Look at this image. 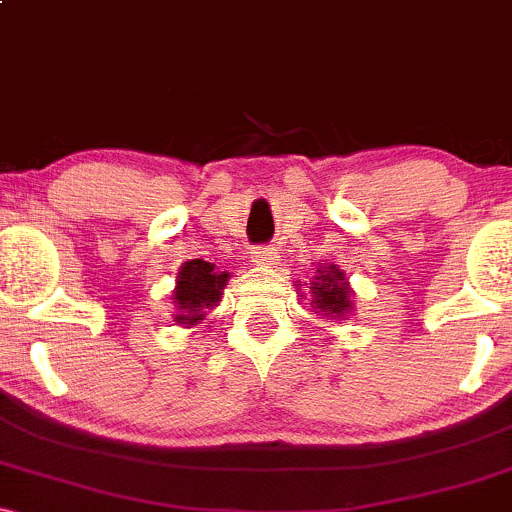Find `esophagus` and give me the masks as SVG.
<instances>
[{"mask_svg": "<svg viewBox=\"0 0 512 512\" xmlns=\"http://www.w3.org/2000/svg\"><path fill=\"white\" fill-rule=\"evenodd\" d=\"M252 262L260 264V267H269L276 262V248L272 245H262V248L252 250Z\"/></svg>", "mask_w": 512, "mask_h": 512, "instance_id": "obj_1", "label": "esophagus"}]
</instances>
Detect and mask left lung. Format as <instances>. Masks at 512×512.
Instances as JSON below:
<instances>
[{"label":"left lung","mask_w":512,"mask_h":512,"mask_svg":"<svg viewBox=\"0 0 512 512\" xmlns=\"http://www.w3.org/2000/svg\"><path fill=\"white\" fill-rule=\"evenodd\" d=\"M310 305L327 320H342L346 313H351L354 301L349 281L337 264H317V274L310 284Z\"/></svg>","instance_id":"left-lung-1"}]
</instances>
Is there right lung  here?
<instances>
[{"label":"right lung","mask_w":512,"mask_h":512,"mask_svg":"<svg viewBox=\"0 0 512 512\" xmlns=\"http://www.w3.org/2000/svg\"><path fill=\"white\" fill-rule=\"evenodd\" d=\"M228 279H231V274L219 272L211 262L190 260L182 264L173 291V303L178 310L175 322L185 327L202 322L209 310L219 305L221 291Z\"/></svg>","instance_id":"right-lung-1"}]
</instances>
